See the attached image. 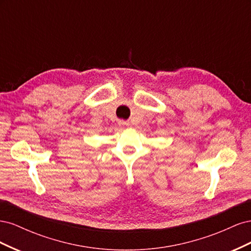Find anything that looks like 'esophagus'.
Segmentation results:
<instances>
[{
    "instance_id": "34e87169",
    "label": "esophagus",
    "mask_w": 251,
    "mask_h": 251,
    "mask_svg": "<svg viewBox=\"0 0 251 251\" xmlns=\"http://www.w3.org/2000/svg\"><path fill=\"white\" fill-rule=\"evenodd\" d=\"M120 126H130L131 124L128 123V121H120Z\"/></svg>"
}]
</instances>
